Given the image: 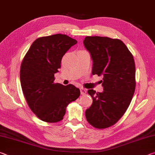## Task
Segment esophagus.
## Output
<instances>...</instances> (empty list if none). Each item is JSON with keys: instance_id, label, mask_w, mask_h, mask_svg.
Here are the masks:
<instances>
[{"instance_id": "esophagus-1", "label": "esophagus", "mask_w": 155, "mask_h": 155, "mask_svg": "<svg viewBox=\"0 0 155 155\" xmlns=\"http://www.w3.org/2000/svg\"><path fill=\"white\" fill-rule=\"evenodd\" d=\"M80 90H81V94H82V95H84V94H85L86 92H87V90H86L85 89L83 88V87L80 88Z\"/></svg>"}]
</instances>
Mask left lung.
<instances>
[{
    "instance_id": "obj_1",
    "label": "left lung",
    "mask_w": 155,
    "mask_h": 155,
    "mask_svg": "<svg viewBox=\"0 0 155 155\" xmlns=\"http://www.w3.org/2000/svg\"><path fill=\"white\" fill-rule=\"evenodd\" d=\"M93 60L92 74L103 76V92L88 90L93 103L85 111L87 122L96 128L115 124L127 111L135 90V65L123 41L107 37L87 36L83 40Z\"/></svg>"
}]
</instances>
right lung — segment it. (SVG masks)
<instances>
[{
    "label": "right lung",
    "mask_w": 155,
    "mask_h": 155,
    "mask_svg": "<svg viewBox=\"0 0 155 155\" xmlns=\"http://www.w3.org/2000/svg\"><path fill=\"white\" fill-rule=\"evenodd\" d=\"M77 41L63 34L41 37L33 41L20 67V83L28 107L42 121L64 118L67 106L80 96L72 84L54 83L63 56Z\"/></svg>",
    "instance_id": "add662e5"
}]
</instances>
